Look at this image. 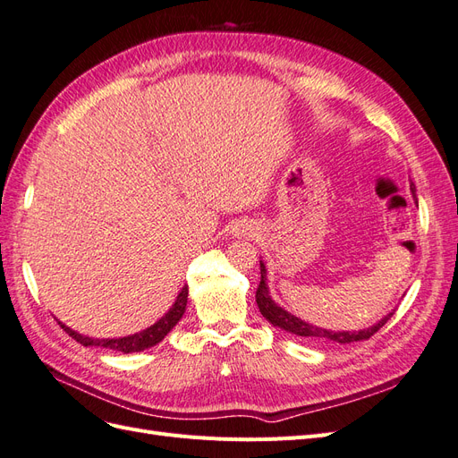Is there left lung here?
I'll list each match as a JSON object with an SVG mask.
<instances>
[{"instance_id": "8db88e82", "label": "left lung", "mask_w": 458, "mask_h": 458, "mask_svg": "<svg viewBox=\"0 0 458 458\" xmlns=\"http://www.w3.org/2000/svg\"><path fill=\"white\" fill-rule=\"evenodd\" d=\"M259 273H261V281H259L258 290H256V301H258V308H259L261 315L266 317L273 327H279V328L290 332V335L300 336V338L308 340V342H315V344H352V342L369 340L370 336L377 335V332L387 321H390V317L394 315V313L386 315L382 321H378L377 325H372L365 330H355V332H350V330L336 332V330H327V328H321V327L303 323L301 318L290 315L288 311H284L283 308L276 306V303L271 300L269 288L266 284V266H263L261 261H259Z\"/></svg>"}]
</instances>
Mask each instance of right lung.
<instances>
[{
    "instance_id": "add662e5",
    "label": "right lung",
    "mask_w": 458,
    "mask_h": 458,
    "mask_svg": "<svg viewBox=\"0 0 458 458\" xmlns=\"http://www.w3.org/2000/svg\"><path fill=\"white\" fill-rule=\"evenodd\" d=\"M187 296H189V288L183 286L182 293H179L175 303L172 306V310L165 313L158 323H155L152 327H148L143 332H137V335L131 336H123V338H110V340H97V338H88L81 336L78 332L71 330L68 327H64L63 323H59L63 327V330L66 332L68 336H72L76 342H80L81 345H99V348H108L114 352H122V353H135V352H143L147 348H152L158 342L164 340V336L179 323V318L183 317L185 308H187Z\"/></svg>"
}]
</instances>
